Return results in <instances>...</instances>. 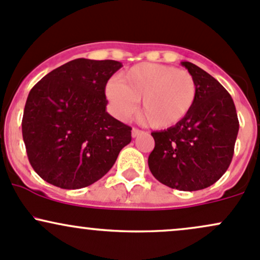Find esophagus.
<instances>
[{"mask_svg": "<svg viewBox=\"0 0 260 260\" xmlns=\"http://www.w3.org/2000/svg\"><path fill=\"white\" fill-rule=\"evenodd\" d=\"M141 133H142V131L139 130V129H136V127H134V129L131 130V135H133V138H136V136L140 135Z\"/></svg>", "mask_w": 260, "mask_h": 260, "instance_id": "obj_1", "label": "esophagus"}]
</instances>
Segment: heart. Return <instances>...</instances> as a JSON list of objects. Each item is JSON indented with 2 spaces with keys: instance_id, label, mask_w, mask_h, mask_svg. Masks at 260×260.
Here are the masks:
<instances>
[{
  "instance_id": "obj_1",
  "label": "heart",
  "mask_w": 260,
  "mask_h": 260,
  "mask_svg": "<svg viewBox=\"0 0 260 260\" xmlns=\"http://www.w3.org/2000/svg\"><path fill=\"white\" fill-rule=\"evenodd\" d=\"M107 96L119 118L130 116L141 100L140 114L156 129L174 126L196 102L197 84L189 72L171 66L140 63L108 83Z\"/></svg>"
}]
</instances>
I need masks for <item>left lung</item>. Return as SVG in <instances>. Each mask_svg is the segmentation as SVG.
I'll return each mask as SVG.
<instances>
[{"mask_svg": "<svg viewBox=\"0 0 260 260\" xmlns=\"http://www.w3.org/2000/svg\"><path fill=\"white\" fill-rule=\"evenodd\" d=\"M197 84L191 111L175 126L151 133L149 169L164 185L180 191L207 188L230 167L239 121L231 94L193 63L181 62Z\"/></svg>", "mask_w": 260, "mask_h": 260, "instance_id": "obj_1", "label": "left lung"}]
</instances>
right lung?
<instances>
[{"label":"right lung","mask_w":260,"mask_h":260,"mask_svg":"<svg viewBox=\"0 0 260 260\" xmlns=\"http://www.w3.org/2000/svg\"><path fill=\"white\" fill-rule=\"evenodd\" d=\"M122 64L78 58L30 89L22 135L30 166L51 185H93L131 141V127L107 113L105 86Z\"/></svg>","instance_id":"add662e5"}]
</instances>
